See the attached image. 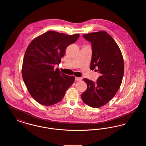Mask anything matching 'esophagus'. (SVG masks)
<instances>
[{
    "instance_id": "obj_1",
    "label": "esophagus",
    "mask_w": 146,
    "mask_h": 146,
    "mask_svg": "<svg viewBox=\"0 0 146 146\" xmlns=\"http://www.w3.org/2000/svg\"><path fill=\"white\" fill-rule=\"evenodd\" d=\"M75 80H76V81H80V80H82V78L81 77H76Z\"/></svg>"
}]
</instances>
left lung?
Returning <instances> with one entry per match:
<instances>
[{
    "label": "left lung",
    "mask_w": 146,
    "mask_h": 146,
    "mask_svg": "<svg viewBox=\"0 0 146 146\" xmlns=\"http://www.w3.org/2000/svg\"><path fill=\"white\" fill-rule=\"evenodd\" d=\"M83 36L91 43L90 69L98 72L101 76L96 82L83 79L87 89L81 97L85 104L99 108L107 104L120 86L124 71L123 57L117 44L106 32L101 31Z\"/></svg>",
    "instance_id": "8db88e82"
}]
</instances>
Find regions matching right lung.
<instances>
[{
	"label": "right lung",
	"instance_id": "right-lung-1",
	"mask_svg": "<svg viewBox=\"0 0 146 146\" xmlns=\"http://www.w3.org/2000/svg\"><path fill=\"white\" fill-rule=\"evenodd\" d=\"M79 35L49 31L28 45L22 76L30 95L39 104L49 106L60 102L74 83V76H67L54 67L61 62L67 46L76 42Z\"/></svg>",
	"mask_w": 146,
	"mask_h": 146
}]
</instances>
